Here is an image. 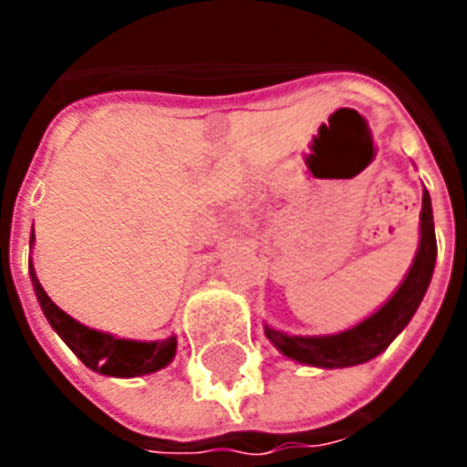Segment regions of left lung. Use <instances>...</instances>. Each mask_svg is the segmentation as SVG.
Returning <instances> with one entry per match:
<instances>
[{"mask_svg": "<svg viewBox=\"0 0 467 467\" xmlns=\"http://www.w3.org/2000/svg\"><path fill=\"white\" fill-rule=\"evenodd\" d=\"M436 264V233H434V211H431V198L429 191L421 193V213H420V247L414 254L410 271L398 285V291L385 300L373 315L361 319L358 325L348 327L344 332L317 334V337H300L274 329L264 325V334L269 337L274 347L293 361L303 366H317V368H348L358 366L378 354H383L390 347L392 339L398 337L414 312L420 307L424 293H427L431 276H434Z\"/></svg>", "mask_w": 467, "mask_h": 467, "instance_id": "1", "label": "left lung"}]
</instances>
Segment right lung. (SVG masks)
Returning <instances> with one entry per match:
<instances>
[{
    "instance_id": "obj_1",
    "label": "right lung",
    "mask_w": 467,
    "mask_h": 467,
    "mask_svg": "<svg viewBox=\"0 0 467 467\" xmlns=\"http://www.w3.org/2000/svg\"><path fill=\"white\" fill-rule=\"evenodd\" d=\"M31 234V247H33ZM28 274H31L33 291L40 303V310L46 315L57 337L67 344L79 361L87 368L97 370L101 376L113 378H138L148 376V373H157L160 368L169 366L176 356V337H167V339L157 341H135V339H120L109 332H99L91 327L77 322L75 317H69L67 312L55 306L50 296L43 291L33 262L28 259Z\"/></svg>"
}]
</instances>
